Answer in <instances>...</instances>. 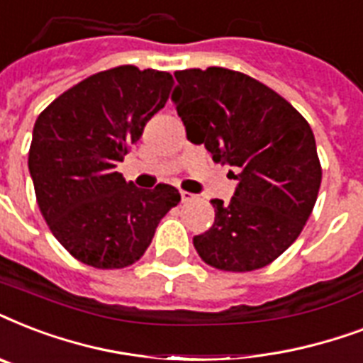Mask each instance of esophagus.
<instances>
[{"label":"esophagus","instance_id":"esophagus-1","mask_svg":"<svg viewBox=\"0 0 363 363\" xmlns=\"http://www.w3.org/2000/svg\"><path fill=\"white\" fill-rule=\"evenodd\" d=\"M194 198H196V196H194V194H190V192H181L182 203H186V201H192Z\"/></svg>","mask_w":363,"mask_h":363}]
</instances>
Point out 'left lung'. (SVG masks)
<instances>
[{"mask_svg": "<svg viewBox=\"0 0 363 363\" xmlns=\"http://www.w3.org/2000/svg\"><path fill=\"white\" fill-rule=\"evenodd\" d=\"M171 96L188 141L205 145L239 182L230 203L211 199L215 224L194 238L205 264L254 271L279 258L303 230L322 181L315 135L286 99L224 67L175 73Z\"/></svg>", "mask_w": 363, "mask_h": 363, "instance_id": "1", "label": "left lung"}]
</instances>
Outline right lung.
Instances as JSON below:
<instances>
[{
    "mask_svg": "<svg viewBox=\"0 0 363 363\" xmlns=\"http://www.w3.org/2000/svg\"><path fill=\"white\" fill-rule=\"evenodd\" d=\"M165 71L121 65L88 77L37 116L31 181L50 232L82 264L121 269L141 258L179 190H141L116 171L169 98Z\"/></svg>",
    "mask_w": 363,
    "mask_h": 363,
    "instance_id": "1",
    "label": "right lung"
}]
</instances>
